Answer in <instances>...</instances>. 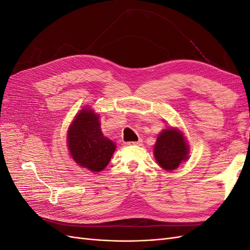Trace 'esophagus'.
Instances as JSON below:
<instances>
[{"label": "esophagus", "instance_id": "1", "mask_svg": "<svg viewBox=\"0 0 250 250\" xmlns=\"http://www.w3.org/2000/svg\"><path fill=\"white\" fill-rule=\"evenodd\" d=\"M142 143H143V141H142V140H139V141H137V142H128V143H127V145H129V146H132V145L141 146V145H142Z\"/></svg>", "mask_w": 250, "mask_h": 250}]
</instances>
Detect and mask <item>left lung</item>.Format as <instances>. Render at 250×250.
Masks as SVG:
<instances>
[{
  "instance_id": "1",
  "label": "left lung",
  "mask_w": 250,
  "mask_h": 250,
  "mask_svg": "<svg viewBox=\"0 0 250 250\" xmlns=\"http://www.w3.org/2000/svg\"><path fill=\"white\" fill-rule=\"evenodd\" d=\"M190 146L184 132L176 127H166L157 135L153 154L158 166L166 171H173L188 158Z\"/></svg>"
}]
</instances>
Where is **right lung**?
Instances as JSON below:
<instances>
[{
	"label": "right lung",
	"mask_w": 250,
	"mask_h": 250,
	"mask_svg": "<svg viewBox=\"0 0 250 250\" xmlns=\"http://www.w3.org/2000/svg\"><path fill=\"white\" fill-rule=\"evenodd\" d=\"M66 132L67 150L79 167L94 173L106 168L117 145L103 134L100 116L93 107L80 109Z\"/></svg>",
	"instance_id": "obj_1"
}]
</instances>
